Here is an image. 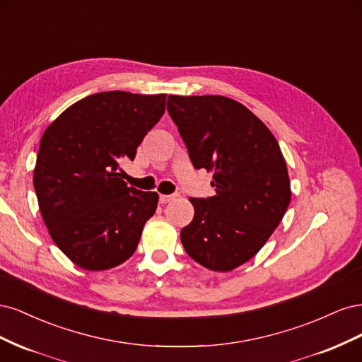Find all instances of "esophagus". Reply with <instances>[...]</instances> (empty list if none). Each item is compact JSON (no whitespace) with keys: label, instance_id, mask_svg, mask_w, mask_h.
<instances>
[{"label":"esophagus","instance_id":"1","mask_svg":"<svg viewBox=\"0 0 362 362\" xmlns=\"http://www.w3.org/2000/svg\"><path fill=\"white\" fill-rule=\"evenodd\" d=\"M178 194H160V202L161 204H168L172 202L173 199H177Z\"/></svg>","mask_w":362,"mask_h":362}]
</instances>
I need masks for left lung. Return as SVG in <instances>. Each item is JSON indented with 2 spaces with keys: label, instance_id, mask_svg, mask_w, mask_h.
Listing matches in <instances>:
<instances>
[{
  "label": "left lung",
  "instance_id": "left-lung-1",
  "mask_svg": "<svg viewBox=\"0 0 362 362\" xmlns=\"http://www.w3.org/2000/svg\"><path fill=\"white\" fill-rule=\"evenodd\" d=\"M168 112L196 169L213 172L216 194L190 198L185 252L201 266L229 272L264 246L291 199L286 160L270 129L250 110L218 95H169Z\"/></svg>",
  "mask_w": 362,
  "mask_h": 362
}]
</instances>
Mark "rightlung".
<instances>
[{
    "label": "right lung",
    "instance_id": "right-lung-1",
    "mask_svg": "<svg viewBox=\"0 0 362 362\" xmlns=\"http://www.w3.org/2000/svg\"><path fill=\"white\" fill-rule=\"evenodd\" d=\"M164 108L163 93H93L43 133L33 173L39 210L54 243L78 267L107 270L134 254L158 194L128 187L119 163L134 160Z\"/></svg>",
    "mask_w": 362,
    "mask_h": 362
}]
</instances>
